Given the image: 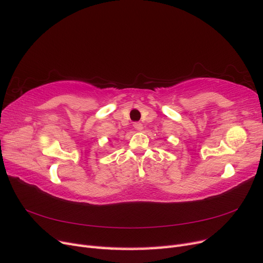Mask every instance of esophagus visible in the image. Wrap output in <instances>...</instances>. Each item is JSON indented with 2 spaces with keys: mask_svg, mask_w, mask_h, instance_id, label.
<instances>
[{
  "mask_svg": "<svg viewBox=\"0 0 263 263\" xmlns=\"http://www.w3.org/2000/svg\"><path fill=\"white\" fill-rule=\"evenodd\" d=\"M133 126H134V129L138 130V131H141L143 129V124L141 122H134Z\"/></svg>",
  "mask_w": 263,
  "mask_h": 263,
  "instance_id": "1",
  "label": "esophagus"
}]
</instances>
